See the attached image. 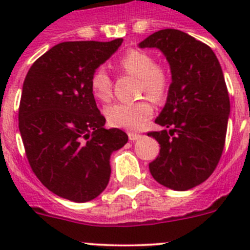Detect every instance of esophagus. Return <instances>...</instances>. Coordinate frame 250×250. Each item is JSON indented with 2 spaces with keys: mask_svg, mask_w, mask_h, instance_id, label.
I'll use <instances>...</instances> for the list:
<instances>
[{
  "mask_svg": "<svg viewBox=\"0 0 250 250\" xmlns=\"http://www.w3.org/2000/svg\"><path fill=\"white\" fill-rule=\"evenodd\" d=\"M127 136H129L130 141L139 140V139L141 138V135H140V134H138V132H129V134H127Z\"/></svg>",
  "mask_w": 250,
  "mask_h": 250,
  "instance_id": "1",
  "label": "esophagus"
}]
</instances>
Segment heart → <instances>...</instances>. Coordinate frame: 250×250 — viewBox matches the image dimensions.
I'll use <instances>...</instances> for the list:
<instances>
[{"label": "heart", "instance_id": "heart-1", "mask_svg": "<svg viewBox=\"0 0 250 250\" xmlns=\"http://www.w3.org/2000/svg\"><path fill=\"white\" fill-rule=\"evenodd\" d=\"M119 67L126 74L139 77V92H145L152 100L161 101L167 91V75L156 66L154 56L145 51L130 50L119 61ZM90 89L95 99L107 103L112 96V83L105 68L95 70L90 79ZM106 119L112 126L125 130H140L152 115L147 99L127 103H116L106 107Z\"/></svg>", "mask_w": 250, "mask_h": 250}]
</instances>
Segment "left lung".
<instances>
[{"label": "left lung", "mask_w": 250, "mask_h": 250, "mask_svg": "<svg viewBox=\"0 0 250 250\" xmlns=\"http://www.w3.org/2000/svg\"><path fill=\"white\" fill-rule=\"evenodd\" d=\"M139 47H155L170 65L171 83L155 123L167 130L149 132L160 144L150 163L152 178L173 190L205 182L222 156L230 103L220 63L210 47L174 28L154 32Z\"/></svg>", "instance_id": "8db88e82"}]
</instances>
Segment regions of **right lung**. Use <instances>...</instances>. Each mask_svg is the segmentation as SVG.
Wrapping results in <instances>:
<instances>
[{"mask_svg":"<svg viewBox=\"0 0 250 250\" xmlns=\"http://www.w3.org/2000/svg\"><path fill=\"white\" fill-rule=\"evenodd\" d=\"M123 43L61 42L32 63L22 86L19 127L39 180L56 195L85 203L109 184L110 156L127 143L120 129H105L90 89L96 68Z\"/></svg>","mask_w":250,"mask_h":250,"instance_id":"1","label":"right lung"}]
</instances>
